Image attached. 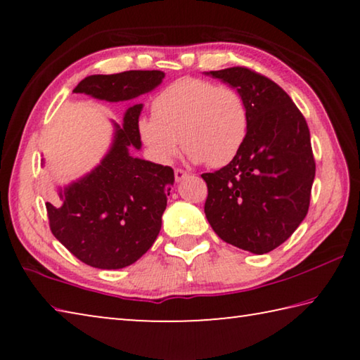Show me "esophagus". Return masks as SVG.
<instances>
[{"instance_id": "34e87169", "label": "esophagus", "mask_w": 360, "mask_h": 360, "mask_svg": "<svg viewBox=\"0 0 360 360\" xmlns=\"http://www.w3.org/2000/svg\"><path fill=\"white\" fill-rule=\"evenodd\" d=\"M186 178H188V173L187 172H184V169H181V168H176L174 169V179H176V182L184 181Z\"/></svg>"}]
</instances>
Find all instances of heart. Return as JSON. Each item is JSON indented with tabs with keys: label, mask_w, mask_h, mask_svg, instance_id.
<instances>
[{
	"label": "heart",
	"mask_w": 360,
	"mask_h": 360,
	"mask_svg": "<svg viewBox=\"0 0 360 360\" xmlns=\"http://www.w3.org/2000/svg\"><path fill=\"white\" fill-rule=\"evenodd\" d=\"M150 111L152 119L139 120L138 133L162 163L172 162L182 143L192 160L224 167L246 141L249 119L241 95L206 79L172 82L152 100Z\"/></svg>",
	"instance_id": "obj_1"
}]
</instances>
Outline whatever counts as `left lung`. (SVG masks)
I'll use <instances>...</instances> for the list:
<instances>
[{"mask_svg":"<svg viewBox=\"0 0 360 360\" xmlns=\"http://www.w3.org/2000/svg\"><path fill=\"white\" fill-rule=\"evenodd\" d=\"M241 95L248 109L246 141L233 160L202 178L205 214L217 236L252 254H266L307 216L316 174L307 120L270 79L248 68L210 71Z\"/></svg>","mask_w":360,"mask_h":360,"instance_id":"8db88e82","label":"left lung"}]
</instances>
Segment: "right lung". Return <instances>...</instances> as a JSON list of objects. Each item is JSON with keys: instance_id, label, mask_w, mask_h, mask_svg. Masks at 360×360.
Wrapping results in <instances>:
<instances>
[{"instance_id": "add662e5", "label": "right lung", "mask_w": 360, "mask_h": 360, "mask_svg": "<svg viewBox=\"0 0 360 360\" xmlns=\"http://www.w3.org/2000/svg\"><path fill=\"white\" fill-rule=\"evenodd\" d=\"M163 77V71L94 75L82 79L72 92L111 103L129 101L152 92ZM141 103L131 105L124 124L112 120L111 148L98 165L58 187L57 202L46 203L53 236L84 264L101 270L129 266L149 251L174 184L172 167L131 155L133 149H141Z\"/></svg>"}]
</instances>
